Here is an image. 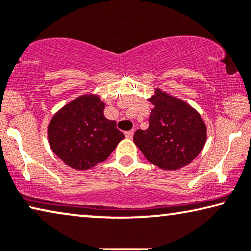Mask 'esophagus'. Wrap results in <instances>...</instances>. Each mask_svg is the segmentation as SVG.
Here are the masks:
<instances>
[{
    "label": "esophagus",
    "instance_id": "esophagus-1",
    "mask_svg": "<svg viewBox=\"0 0 251 251\" xmlns=\"http://www.w3.org/2000/svg\"><path fill=\"white\" fill-rule=\"evenodd\" d=\"M133 135H134V130L133 129L132 130H128V132L125 133V136L127 137V139H132Z\"/></svg>",
    "mask_w": 251,
    "mask_h": 251
}]
</instances>
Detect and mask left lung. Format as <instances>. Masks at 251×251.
I'll return each instance as SVG.
<instances>
[{"mask_svg":"<svg viewBox=\"0 0 251 251\" xmlns=\"http://www.w3.org/2000/svg\"><path fill=\"white\" fill-rule=\"evenodd\" d=\"M153 104L148 129H137L134 143L151 164L175 171L190 164L206 143L207 129L191 105L159 89L149 99Z\"/></svg>","mask_w":251,"mask_h":251,"instance_id":"8db88e82","label":"left lung"}]
</instances>
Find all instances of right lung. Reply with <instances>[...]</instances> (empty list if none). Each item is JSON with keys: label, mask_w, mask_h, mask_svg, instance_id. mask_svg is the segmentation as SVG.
Listing matches in <instances>:
<instances>
[{"label": "right lung", "mask_w": 251, "mask_h": 251, "mask_svg": "<svg viewBox=\"0 0 251 251\" xmlns=\"http://www.w3.org/2000/svg\"><path fill=\"white\" fill-rule=\"evenodd\" d=\"M105 104L95 94L82 95L52 117L48 139L53 152L66 165L86 171L104 161L124 139L115 121L104 117Z\"/></svg>", "instance_id": "1"}]
</instances>
